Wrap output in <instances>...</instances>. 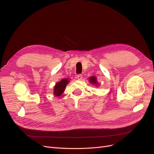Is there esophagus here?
Segmentation results:
<instances>
[{"instance_id": "34e87169", "label": "esophagus", "mask_w": 154, "mask_h": 154, "mask_svg": "<svg viewBox=\"0 0 154 154\" xmlns=\"http://www.w3.org/2000/svg\"><path fill=\"white\" fill-rule=\"evenodd\" d=\"M82 78H83L82 74H78V75H77V76H76V78L78 80H81Z\"/></svg>"}]
</instances>
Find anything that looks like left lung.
Returning <instances> with one entry per match:
<instances>
[{"label":"left lung","instance_id":"left-lung-1","mask_svg":"<svg viewBox=\"0 0 154 154\" xmlns=\"http://www.w3.org/2000/svg\"><path fill=\"white\" fill-rule=\"evenodd\" d=\"M88 79H89L88 81H89V82L91 83L92 85H99V83L97 82V81L96 77L92 76L90 77Z\"/></svg>","mask_w":154,"mask_h":154}]
</instances>
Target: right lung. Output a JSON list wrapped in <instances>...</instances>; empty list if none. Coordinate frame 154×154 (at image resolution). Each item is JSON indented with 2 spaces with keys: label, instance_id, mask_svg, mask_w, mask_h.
Masks as SVG:
<instances>
[{
  "label": "right lung",
  "instance_id": "obj_1",
  "mask_svg": "<svg viewBox=\"0 0 154 154\" xmlns=\"http://www.w3.org/2000/svg\"><path fill=\"white\" fill-rule=\"evenodd\" d=\"M69 82V80L68 78H66V79L64 78L56 83V85L54 87L53 94L55 96H61L63 93L65 88H66Z\"/></svg>",
  "mask_w": 154,
  "mask_h": 154
}]
</instances>
